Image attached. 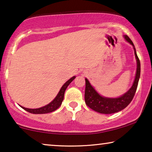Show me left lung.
Listing matches in <instances>:
<instances>
[{
    "instance_id": "obj_1",
    "label": "left lung",
    "mask_w": 152,
    "mask_h": 152,
    "mask_svg": "<svg viewBox=\"0 0 152 152\" xmlns=\"http://www.w3.org/2000/svg\"><path fill=\"white\" fill-rule=\"evenodd\" d=\"M124 38L134 46L135 56H136L137 61L136 75L132 88L121 97H118V98H107V97H102L101 95H99L90 84L88 80L85 79V81H86V88H85L84 94L85 102L88 107L98 113L111 114L120 111L129 104L134 98L135 93H136L140 75V60L137 56L136 49H135L132 41L126 35L124 36Z\"/></svg>"
}]
</instances>
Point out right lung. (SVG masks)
Masks as SVG:
<instances>
[{"mask_svg":"<svg viewBox=\"0 0 152 152\" xmlns=\"http://www.w3.org/2000/svg\"><path fill=\"white\" fill-rule=\"evenodd\" d=\"M75 78V77H72V78H70L69 80H68L65 84H64L63 86H62L61 88L60 89L59 93H58L57 96L55 99H54L53 101H52L50 103L47 104L45 107L39 108V109H27V108L23 107L24 110H26L29 113H34V114H43V113H50V112H53L55 110H57L58 108H59L60 106H61L62 101L64 99V93H65L66 89L67 88V87L68 85L70 84V83H71V82Z\"/></svg>","mask_w":152,"mask_h":152,"instance_id":"obj_1","label":"right lung"}]
</instances>
